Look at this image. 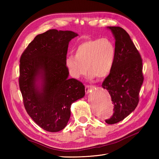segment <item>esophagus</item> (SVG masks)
Segmentation results:
<instances>
[{"instance_id":"esophagus-1","label":"esophagus","mask_w":159,"mask_h":159,"mask_svg":"<svg viewBox=\"0 0 159 159\" xmlns=\"http://www.w3.org/2000/svg\"><path fill=\"white\" fill-rule=\"evenodd\" d=\"M94 88V87L92 85H85V92L89 93L90 90H92Z\"/></svg>"}]
</instances>
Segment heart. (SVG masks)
Masks as SVG:
<instances>
[{
  "mask_svg": "<svg viewBox=\"0 0 159 159\" xmlns=\"http://www.w3.org/2000/svg\"><path fill=\"white\" fill-rule=\"evenodd\" d=\"M116 56V46L109 39H89L76 47L74 56L67 57L66 66L74 79L85 75L87 69L90 79H102L111 72Z\"/></svg>",
  "mask_w": 159,
  "mask_h": 159,
  "instance_id": "heart-1",
  "label": "heart"
}]
</instances>
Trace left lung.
<instances>
[{"label": "left lung", "mask_w": 159, "mask_h": 159, "mask_svg": "<svg viewBox=\"0 0 159 159\" xmlns=\"http://www.w3.org/2000/svg\"><path fill=\"white\" fill-rule=\"evenodd\" d=\"M116 39L114 65L102 84L114 104L113 116L105 120L109 124L123 120L135 109L143 82L142 59L128 33L120 26L109 27Z\"/></svg>", "instance_id": "obj_1"}]
</instances>
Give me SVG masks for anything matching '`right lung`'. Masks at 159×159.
<instances>
[{"label":"right lung","instance_id":"1","mask_svg":"<svg viewBox=\"0 0 159 159\" xmlns=\"http://www.w3.org/2000/svg\"><path fill=\"white\" fill-rule=\"evenodd\" d=\"M78 35L50 29L37 35L20 57L19 86L24 106L33 120L48 132L66 126L72 103L85 96V86L68 79L66 59L69 42ZM42 79V86L36 82Z\"/></svg>","mask_w":159,"mask_h":159}]
</instances>
